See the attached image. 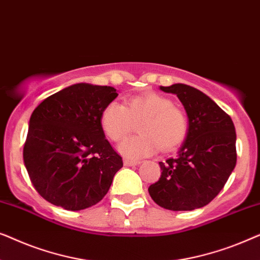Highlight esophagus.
<instances>
[{"label": "esophagus", "mask_w": 260, "mask_h": 260, "mask_svg": "<svg viewBox=\"0 0 260 260\" xmlns=\"http://www.w3.org/2000/svg\"><path fill=\"white\" fill-rule=\"evenodd\" d=\"M140 163H141L140 161H133V159H124V166H126V167L138 166Z\"/></svg>", "instance_id": "obj_1"}]
</instances>
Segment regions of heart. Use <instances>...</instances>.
Wrapping results in <instances>:
<instances>
[{"label": "heart", "instance_id": "b5f03b06", "mask_svg": "<svg viewBox=\"0 0 260 260\" xmlns=\"http://www.w3.org/2000/svg\"><path fill=\"white\" fill-rule=\"evenodd\" d=\"M137 123L141 135L124 141L118 148L127 158L152 155L159 147L163 151L173 150L188 133L186 113L174 106L169 98L155 92L130 98L125 106L109 103L101 115L102 130L113 142L123 141Z\"/></svg>", "mask_w": 260, "mask_h": 260}]
</instances>
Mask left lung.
Instances as JSON below:
<instances>
[{
	"mask_svg": "<svg viewBox=\"0 0 260 260\" xmlns=\"http://www.w3.org/2000/svg\"><path fill=\"white\" fill-rule=\"evenodd\" d=\"M176 94L188 117V133L175 158L159 162L161 177L149 187L152 200L169 211H193L220 193L237 163L236 127L204 92L184 84L161 86Z\"/></svg>",
	"mask_w": 260,
	"mask_h": 260,
	"instance_id": "1",
	"label": "left lung"
}]
</instances>
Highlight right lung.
<instances>
[{
    "instance_id": "obj_1",
    "label": "right lung",
    "mask_w": 260,
    "mask_h": 260,
    "mask_svg": "<svg viewBox=\"0 0 260 260\" xmlns=\"http://www.w3.org/2000/svg\"><path fill=\"white\" fill-rule=\"evenodd\" d=\"M111 86L74 84L49 95L31 113L23 161L31 183L51 204L80 211L98 204L123 167L101 126Z\"/></svg>"
}]
</instances>
